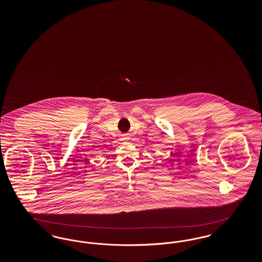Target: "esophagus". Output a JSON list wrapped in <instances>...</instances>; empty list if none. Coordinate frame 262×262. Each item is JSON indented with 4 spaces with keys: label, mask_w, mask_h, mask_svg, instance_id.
Listing matches in <instances>:
<instances>
[{
    "label": "esophagus",
    "mask_w": 262,
    "mask_h": 262,
    "mask_svg": "<svg viewBox=\"0 0 262 262\" xmlns=\"http://www.w3.org/2000/svg\"><path fill=\"white\" fill-rule=\"evenodd\" d=\"M126 139H127V137H124V138H123V140H126Z\"/></svg>",
    "instance_id": "34e87169"
}]
</instances>
